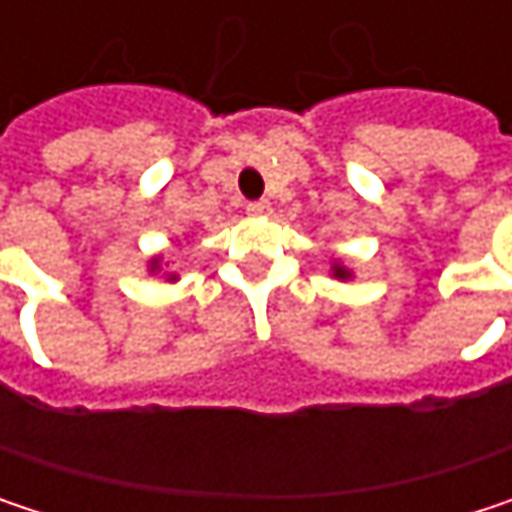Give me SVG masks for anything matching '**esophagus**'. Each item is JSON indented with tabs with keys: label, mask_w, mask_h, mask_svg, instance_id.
<instances>
[{
	"label": "esophagus",
	"mask_w": 512,
	"mask_h": 512,
	"mask_svg": "<svg viewBox=\"0 0 512 512\" xmlns=\"http://www.w3.org/2000/svg\"><path fill=\"white\" fill-rule=\"evenodd\" d=\"M269 210H272L269 201H249V204H246V213H249V216H266Z\"/></svg>",
	"instance_id": "1"
}]
</instances>
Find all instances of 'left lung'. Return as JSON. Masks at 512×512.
Instances as JSON below:
<instances>
[{
	"label": "left lung",
	"instance_id": "left-lung-1",
	"mask_svg": "<svg viewBox=\"0 0 512 512\" xmlns=\"http://www.w3.org/2000/svg\"><path fill=\"white\" fill-rule=\"evenodd\" d=\"M335 278H350V269H344L341 263H335Z\"/></svg>",
	"mask_w": 512,
	"mask_h": 512
}]
</instances>
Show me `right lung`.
I'll return each instance as SVG.
<instances>
[{
    "instance_id": "obj_1",
    "label": "right lung",
    "mask_w": 512,
    "mask_h": 512,
    "mask_svg": "<svg viewBox=\"0 0 512 512\" xmlns=\"http://www.w3.org/2000/svg\"><path fill=\"white\" fill-rule=\"evenodd\" d=\"M151 269H159V257H154V263H151Z\"/></svg>"
}]
</instances>
